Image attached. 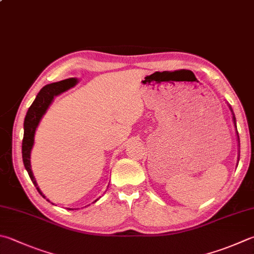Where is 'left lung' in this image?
I'll use <instances>...</instances> for the list:
<instances>
[{"label":"left lung","mask_w":254,"mask_h":254,"mask_svg":"<svg viewBox=\"0 0 254 254\" xmlns=\"http://www.w3.org/2000/svg\"><path fill=\"white\" fill-rule=\"evenodd\" d=\"M228 106H229V109H230V112H231V114H232V121H233V124H234V127H236V132H237V137H238V146H239L238 162H239V160H240V139H239V133H238V130H237V121H236V116H234V113H233V111H232L231 106H230V105H229V104H228Z\"/></svg>","instance_id":"left-lung-1"}]
</instances>
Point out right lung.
Returning a JSON list of instances; mask_svg holds the SVG:
<instances>
[{
  "mask_svg": "<svg viewBox=\"0 0 254 254\" xmlns=\"http://www.w3.org/2000/svg\"><path fill=\"white\" fill-rule=\"evenodd\" d=\"M77 83H78L77 78H68L65 80H61V82H57V83L45 85L44 87L40 90V93L37 94L35 100L31 105V107L28 108L25 119H24V137H23V142H22V157H23L24 167H25L26 171L28 172V176H30L32 183L36 187L37 191L40 192L42 197L45 199L46 197L42 193L41 189L38 188L37 183L34 178V175H33L32 169H31L32 168L31 151H32L33 146H34L35 131L38 125H40V122L42 121L43 116H44L45 113L47 112V109H49V107L52 105L54 98L56 96H59V95H61L62 93L66 92V90H68L69 88L74 87ZM46 200L47 201H50L49 199ZM97 200H95L94 202H96ZM68 210H73V209L68 208Z\"/></svg>",
  "mask_w": 254,
  "mask_h": 254,
  "instance_id": "obj_1",
  "label": "right lung"
}]
</instances>
